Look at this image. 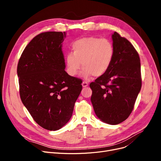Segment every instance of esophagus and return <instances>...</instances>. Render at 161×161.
<instances>
[{
  "instance_id": "1",
  "label": "esophagus",
  "mask_w": 161,
  "mask_h": 161,
  "mask_svg": "<svg viewBox=\"0 0 161 161\" xmlns=\"http://www.w3.org/2000/svg\"><path fill=\"white\" fill-rule=\"evenodd\" d=\"M88 83L87 82H86V81H83V83H82V86H83V87H87L88 86Z\"/></svg>"
}]
</instances>
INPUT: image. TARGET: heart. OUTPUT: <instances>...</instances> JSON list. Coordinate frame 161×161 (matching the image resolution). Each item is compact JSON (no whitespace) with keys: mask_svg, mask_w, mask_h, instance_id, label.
Here are the masks:
<instances>
[{"mask_svg":"<svg viewBox=\"0 0 161 161\" xmlns=\"http://www.w3.org/2000/svg\"><path fill=\"white\" fill-rule=\"evenodd\" d=\"M72 53L66 55V64L70 75H78L81 68L85 69L83 75L89 79L92 75L99 77L110 67L115 55L112 42L106 38L85 37L72 44Z\"/></svg>","mask_w":161,"mask_h":161,"instance_id":"b5f03b06","label":"heart"}]
</instances>
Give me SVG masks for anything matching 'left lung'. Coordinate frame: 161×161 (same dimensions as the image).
<instances>
[{
    "mask_svg": "<svg viewBox=\"0 0 161 161\" xmlns=\"http://www.w3.org/2000/svg\"><path fill=\"white\" fill-rule=\"evenodd\" d=\"M115 55L108 70L90 83L91 98L99 119L117 125L131 114L142 87L139 55L130 42L116 32L112 36Z\"/></svg>",
    "mask_w": 161,
    "mask_h": 161,
    "instance_id": "8db88e82",
    "label": "left lung"
}]
</instances>
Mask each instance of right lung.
<instances>
[{"label":"right lung","mask_w":161,"mask_h":161,"mask_svg":"<svg viewBox=\"0 0 161 161\" xmlns=\"http://www.w3.org/2000/svg\"><path fill=\"white\" fill-rule=\"evenodd\" d=\"M65 37V32L39 34L23 50L17 69L23 104L36 123L49 130L69 121L82 89L81 80L64 70Z\"/></svg>","instance_id":"obj_1"}]
</instances>
